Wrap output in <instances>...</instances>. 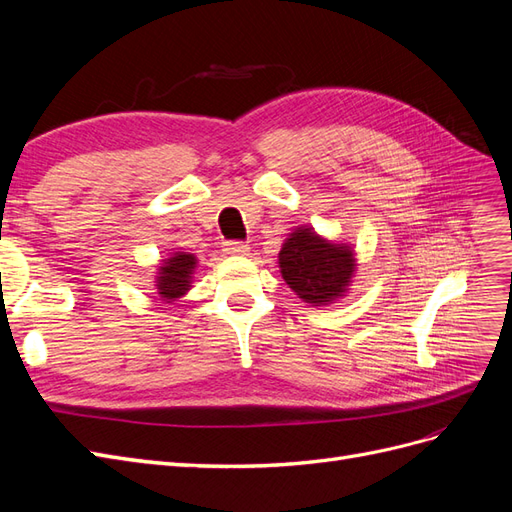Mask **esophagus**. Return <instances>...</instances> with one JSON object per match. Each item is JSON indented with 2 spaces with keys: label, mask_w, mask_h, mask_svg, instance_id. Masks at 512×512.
<instances>
[{
  "label": "esophagus",
  "mask_w": 512,
  "mask_h": 512,
  "mask_svg": "<svg viewBox=\"0 0 512 512\" xmlns=\"http://www.w3.org/2000/svg\"><path fill=\"white\" fill-rule=\"evenodd\" d=\"M224 252L226 254H247L250 247H247L243 241H224Z\"/></svg>",
  "instance_id": "1"
}]
</instances>
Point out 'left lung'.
I'll use <instances>...</instances> for the list:
<instances>
[{
	"mask_svg": "<svg viewBox=\"0 0 512 512\" xmlns=\"http://www.w3.org/2000/svg\"><path fill=\"white\" fill-rule=\"evenodd\" d=\"M354 267L350 247L324 241L309 228L294 230L280 252L286 284L305 303L314 305H327L344 297Z\"/></svg>",
	"mask_w": 512,
	"mask_h": 512,
	"instance_id": "1",
	"label": "left lung"
}]
</instances>
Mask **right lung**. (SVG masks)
I'll list each match as a JSON object with an SVG mask.
<instances>
[{
	"mask_svg": "<svg viewBox=\"0 0 512 512\" xmlns=\"http://www.w3.org/2000/svg\"><path fill=\"white\" fill-rule=\"evenodd\" d=\"M196 265V258L192 254H175L160 267L158 277V292L164 301H175L181 294L190 290V277Z\"/></svg>",
	"mask_w": 512,
	"mask_h": 512,
	"instance_id": "add662e5",
	"label": "right lung"
}]
</instances>
